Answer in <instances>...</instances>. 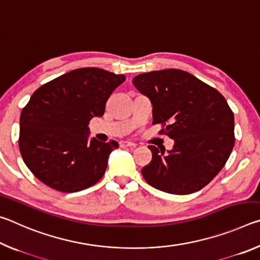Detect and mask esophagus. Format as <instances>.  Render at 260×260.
Instances as JSON below:
<instances>
[{"label": "esophagus", "mask_w": 260, "mask_h": 260, "mask_svg": "<svg viewBox=\"0 0 260 260\" xmlns=\"http://www.w3.org/2000/svg\"><path fill=\"white\" fill-rule=\"evenodd\" d=\"M136 144L134 142H131V141H121L120 142V147L125 148V147H131V148H134Z\"/></svg>", "instance_id": "1"}]
</instances>
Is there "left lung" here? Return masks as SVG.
<instances>
[{
    "label": "left lung",
    "mask_w": 260,
    "mask_h": 260,
    "mask_svg": "<svg viewBox=\"0 0 260 260\" xmlns=\"http://www.w3.org/2000/svg\"><path fill=\"white\" fill-rule=\"evenodd\" d=\"M133 85L152 104V124L174 140L172 150L149 146L152 159L142 171L158 190L187 195L217 175L234 148V113L225 98L182 70L142 73Z\"/></svg>",
    "instance_id": "obj_1"
}]
</instances>
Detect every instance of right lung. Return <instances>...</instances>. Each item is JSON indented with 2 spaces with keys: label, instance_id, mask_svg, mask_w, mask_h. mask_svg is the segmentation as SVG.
I'll return each mask as SVG.
<instances>
[{
  "label": "right lung",
  "instance_id": "obj_1",
  "mask_svg": "<svg viewBox=\"0 0 260 260\" xmlns=\"http://www.w3.org/2000/svg\"><path fill=\"white\" fill-rule=\"evenodd\" d=\"M126 80L98 68H82L45 83L20 114L19 150L30 172L63 192H76L100 181L116 141H90L88 124L102 117L110 95Z\"/></svg>",
  "mask_w": 260,
  "mask_h": 260
}]
</instances>
